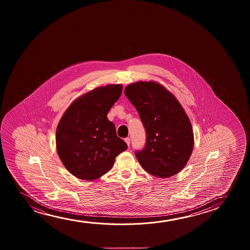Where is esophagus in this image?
Instances as JSON below:
<instances>
[{
  "instance_id": "1",
  "label": "esophagus",
  "mask_w": 250,
  "mask_h": 250,
  "mask_svg": "<svg viewBox=\"0 0 250 250\" xmlns=\"http://www.w3.org/2000/svg\"><path fill=\"white\" fill-rule=\"evenodd\" d=\"M125 143H126L127 145L128 146H130V139L129 137H126V138H125Z\"/></svg>"
}]
</instances>
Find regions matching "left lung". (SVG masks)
Here are the masks:
<instances>
[{"instance_id": "1", "label": "left lung", "mask_w": 250, "mask_h": 250, "mask_svg": "<svg viewBox=\"0 0 250 250\" xmlns=\"http://www.w3.org/2000/svg\"><path fill=\"white\" fill-rule=\"evenodd\" d=\"M125 95L139 113L146 130V144L135 151L144 170L167 178L185 167L191 155L194 134L188 117L171 93L157 83L137 82Z\"/></svg>"}]
</instances>
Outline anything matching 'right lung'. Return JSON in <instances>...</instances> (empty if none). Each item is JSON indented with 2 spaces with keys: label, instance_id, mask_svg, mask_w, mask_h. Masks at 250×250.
<instances>
[{
  "label": "right lung",
  "instance_id": "right-lung-1",
  "mask_svg": "<svg viewBox=\"0 0 250 250\" xmlns=\"http://www.w3.org/2000/svg\"><path fill=\"white\" fill-rule=\"evenodd\" d=\"M123 87L109 84L93 89L75 100L66 109L56 130L59 157L73 176L94 180L112 168L127 144L117 137L107 113L119 100Z\"/></svg>",
  "mask_w": 250,
  "mask_h": 250
}]
</instances>
